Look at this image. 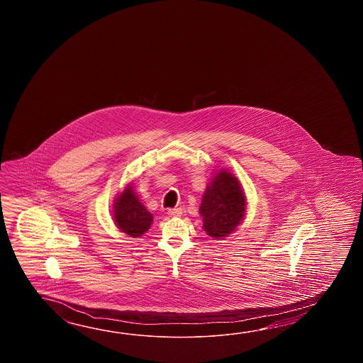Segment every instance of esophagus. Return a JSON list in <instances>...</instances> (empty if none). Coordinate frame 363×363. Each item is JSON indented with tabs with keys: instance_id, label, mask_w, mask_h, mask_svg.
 I'll return each instance as SVG.
<instances>
[{
	"instance_id": "esophagus-1",
	"label": "esophagus",
	"mask_w": 363,
	"mask_h": 363,
	"mask_svg": "<svg viewBox=\"0 0 363 363\" xmlns=\"http://www.w3.org/2000/svg\"><path fill=\"white\" fill-rule=\"evenodd\" d=\"M183 214V210L180 208H170V210H167V216H171V218H177V216H180Z\"/></svg>"
}]
</instances>
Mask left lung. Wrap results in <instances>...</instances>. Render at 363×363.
Instances as JSON below:
<instances>
[{
	"instance_id": "obj_1",
	"label": "left lung",
	"mask_w": 363,
	"mask_h": 363,
	"mask_svg": "<svg viewBox=\"0 0 363 363\" xmlns=\"http://www.w3.org/2000/svg\"><path fill=\"white\" fill-rule=\"evenodd\" d=\"M247 205V196L239 179L224 167L216 169L202 194L199 208L203 231L214 240L228 238L242 223Z\"/></svg>"
}]
</instances>
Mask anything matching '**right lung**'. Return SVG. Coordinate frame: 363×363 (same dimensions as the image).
I'll list each match as a JSON object with an SVG mask.
<instances>
[{
    "instance_id": "right-lung-1",
    "label": "right lung",
    "mask_w": 363,
    "mask_h": 363,
    "mask_svg": "<svg viewBox=\"0 0 363 363\" xmlns=\"http://www.w3.org/2000/svg\"><path fill=\"white\" fill-rule=\"evenodd\" d=\"M113 218L119 231L133 239L141 238L153 223V216L140 202L133 184H125L113 202Z\"/></svg>"
}]
</instances>
